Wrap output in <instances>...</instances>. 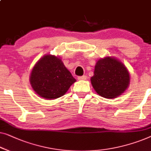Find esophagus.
<instances>
[{
	"mask_svg": "<svg viewBox=\"0 0 151 151\" xmlns=\"http://www.w3.org/2000/svg\"><path fill=\"white\" fill-rule=\"evenodd\" d=\"M87 76H78V79L79 80H85L86 79Z\"/></svg>",
	"mask_w": 151,
	"mask_h": 151,
	"instance_id": "1",
	"label": "esophagus"
}]
</instances>
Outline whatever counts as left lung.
<instances>
[{"label":"left lung","mask_w":151,"mask_h":151,"mask_svg":"<svg viewBox=\"0 0 151 151\" xmlns=\"http://www.w3.org/2000/svg\"><path fill=\"white\" fill-rule=\"evenodd\" d=\"M91 84L103 97L112 99L121 95L128 87L129 74L123 63L106 57L96 63Z\"/></svg>","instance_id":"1"}]
</instances>
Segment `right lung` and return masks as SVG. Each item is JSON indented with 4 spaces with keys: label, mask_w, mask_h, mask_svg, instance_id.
<instances>
[{
    "label": "right lung",
    "mask_w": 151,
    "mask_h": 151,
    "mask_svg": "<svg viewBox=\"0 0 151 151\" xmlns=\"http://www.w3.org/2000/svg\"><path fill=\"white\" fill-rule=\"evenodd\" d=\"M59 58L45 55L32 69L30 82L33 90L43 99L62 97L76 82Z\"/></svg>",
    "instance_id": "1"
}]
</instances>
